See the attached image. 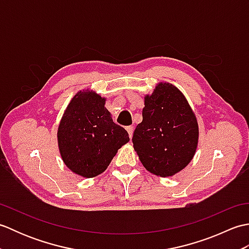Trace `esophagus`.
Wrapping results in <instances>:
<instances>
[{
    "instance_id": "1",
    "label": "esophagus",
    "mask_w": 249,
    "mask_h": 249,
    "mask_svg": "<svg viewBox=\"0 0 249 249\" xmlns=\"http://www.w3.org/2000/svg\"><path fill=\"white\" fill-rule=\"evenodd\" d=\"M126 130H127V133L129 135V138H131L134 133V126H128V127H126Z\"/></svg>"
}]
</instances>
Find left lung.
<instances>
[{"label": "left lung", "instance_id": "1", "mask_svg": "<svg viewBox=\"0 0 249 249\" xmlns=\"http://www.w3.org/2000/svg\"><path fill=\"white\" fill-rule=\"evenodd\" d=\"M198 142V121L186 97L171 83H157L144 96L142 122L133 136L142 165L155 176L173 177L192 161Z\"/></svg>", "mask_w": 249, "mask_h": 249}]
</instances>
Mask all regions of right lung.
I'll use <instances>...</instances> for the list:
<instances>
[{
    "label": "right lung",
    "mask_w": 249,
    "mask_h": 249,
    "mask_svg": "<svg viewBox=\"0 0 249 249\" xmlns=\"http://www.w3.org/2000/svg\"><path fill=\"white\" fill-rule=\"evenodd\" d=\"M106 97L81 89L71 99L57 127V145L66 167L77 176L94 178L110 165L118 150L129 141L105 107Z\"/></svg>",
    "instance_id": "right-lung-1"
}]
</instances>
